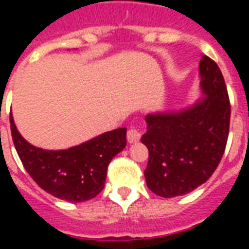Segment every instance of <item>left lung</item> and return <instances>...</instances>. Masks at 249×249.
<instances>
[{"instance_id": "obj_1", "label": "left lung", "mask_w": 249, "mask_h": 249, "mask_svg": "<svg viewBox=\"0 0 249 249\" xmlns=\"http://www.w3.org/2000/svg\"><path fill=\"white\" fill-rule=\"evenodd\" d=\"M14 146L25 170L41 189L62 200L93 199L105 187L107 166L126 144V129L103 133L67 150H42L21 137L10 108Z\"/></svg>"}]
</instances>
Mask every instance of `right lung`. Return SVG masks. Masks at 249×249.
Wrapping results in <instances>:
<instances>
[{"instance_id": "right-lung-1", "label": "right lung", "mask_w": 249, "mask_h": 249, "mask_svg": "<svg viewBox=\"0 0 249 249\" xmlns=\"http://www.w3.org/2000/svg\"><path fill=\"white\" fill-rule=\"evenodd\" d=\"M203 101L178 113L146 117L141 142L148 148L147 187L163 197L185 195L203 185L224 155L230 126V101L214 60H200Z\"/></svg>"}]
</instances>
